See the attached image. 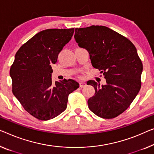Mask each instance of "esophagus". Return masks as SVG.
Masks as SVG:
<instances>
[{
	"label": "esophagus",
	"mask_w": 154,
	"mask_h": 154,
	"mask_svg": "<svg viewBox=\"0 0 154 154\" xmlns=\"http://www.w3.org/2000/svg\"><path fill=\"white\" fill-rule=\"evenodd\" d=\"M86 85V82H83V81H80L79 82V86L81 87V88L85 86Z\"/></svg>",
	"instance_id": "1"
}]
</instances>
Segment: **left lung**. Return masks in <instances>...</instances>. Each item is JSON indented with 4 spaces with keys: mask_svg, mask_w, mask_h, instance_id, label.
I'll return each instance as SVG.
<instances>
[{
    "mask_svg": "<svg viewBox=\"0 0 154 154\" xmlns=\"http://www.w3.org/2000/svg\"><path fill=\"white\" fill-rule=\"evenodd\" d=\"M74 37L106 79L102 86L94 80L87 82L95 91L88 100L89 109L100 118H116L128 109L141 88L143 67L136 47L125 36L102 26L75 28Z\"/></svg>",
    "mask_w": 154,
    "mask_h": 154,
    "instance_id": "left-lung-1",
    "label": "left lung"
}]
</instances>
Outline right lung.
Masks as SVG:
<instances>
[{"label": "right lung", "mask_w": 154, "mask_h": 154, "mask_svg": "<svg viewBox=\"0 0 154 154\" xmlns=\"http://www.w3.org/2000/svg\"><path fill=\"white\" fill-rule=\"evenodd\" d=\"M74 28L48 29L35 34L19 48L10 70L12 93L24 109L40 120H48L65 111L69 94L79 88L73 79L52 84L51 66Z\"/></svg>", "instance_id": "add662e5"}]
</instances>
